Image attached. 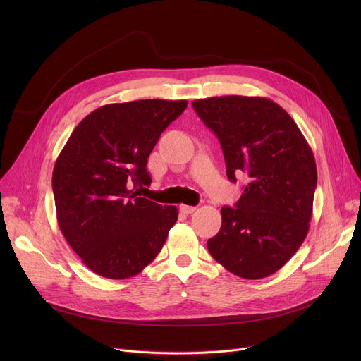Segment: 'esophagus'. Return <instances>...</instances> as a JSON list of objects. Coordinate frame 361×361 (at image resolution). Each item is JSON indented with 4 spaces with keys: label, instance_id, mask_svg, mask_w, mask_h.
Instances as JSON below:
<instances>
[{
    "label": "esophagus",
    "instance_id": "1",
    "mask_svg": "<svg viewBox=\"0 0 361 361\" xmlns=\"http://www.w3.org/2000/svg\"><path fill=\"white\" fill-rule=\"evenodd\" d=\"M180 211L185 215L193 214L196 211V206H188V204H180Z\"/></svg>",
    "mask_w": 361,
    "mask_h": 361
}]
</instances>
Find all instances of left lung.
Listing matches in <instances>:
<instances>
[{
  "label": "left lung",
  "instance_id": "8db88e82",
  "mask_svg": "<svg viewBox=\"0 0 361 361\" xmlns=\"http://www.w3.org/2000/svg\"><path fill=\"white\" fill-rule=\"evenodd\" d=\"M219 140L226 176L249 184L235 207L221 209L207 250L245 279L279 271L309 233L317 173L313 152L288 112L268 98L215 97L192 102Z\"/></svg>",
  "mask_w": 361,
  "mask_h": 361
}]
</instances>
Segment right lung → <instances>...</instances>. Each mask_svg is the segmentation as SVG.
<instances>
[{
  "mask_svg": "<svg viewBox=\"0 0 361 361\" xmlns=\"http://www.w3.org/2000/svg\"><path fill=\"white\" fill-rule=\"evenodd\" d=\"M187 101L142 99L92 111L68 137L52 173L56 221L86 267L108 279L140 274L177 222L176 206L140 197L161 133Z\"/></svg>",
  "mask_w": 361,
  "mask_h": 361,
  "instance_id": "1",
  "label": "right lung"
}]
</instances>
